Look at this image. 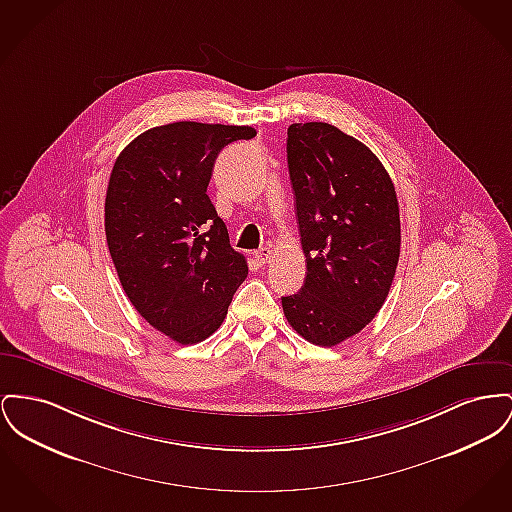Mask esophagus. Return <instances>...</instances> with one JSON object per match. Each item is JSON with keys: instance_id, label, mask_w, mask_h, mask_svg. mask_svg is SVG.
<instances>
[{"instance_id": "34e87169", "label": "esophagus", "mask_w": 512, "mask_h": 512, "mask_svg": "<svg viewBox=\"0 0 512 512\" xmlns=\"http://www.w3.org/2000/svg\"><path fill=\"white\" fill-rule=\"evenodd\" d=\"M255 257H257V261L261 263V265H267V263H271L272 259V249L271 247H261L257 253H255Z\"/></svg>"}]
</instances>
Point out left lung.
<instances>
[{
	"label": "left lung",
	"mask_w": 512,
	"mask_h": 512,
	"mask_svg": "<svg viewBox=\"0 0 512 512\" xmlns=\"http://www.w3.org/2000/svg\"><path fill=\"white\" fill-rule=\"evenodd\" d=\"M286 152L307 274L282 309L307 342L331 348L371 323L389 296L398 199L381 160L331 123H292Z\"/></svg>",
	"instance_id": "obj_1"
}]
</instances>
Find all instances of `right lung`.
<instances>
[{
  "label": "right lung",
  "mask_w": 512,
  "mask_h": 512,
  "mask_svg": "<svg viewBox=\"0 0 512 512\" xmlns=\"http://www.w3.org/2000/svg\"><path fill=\"white\" fill-rule=\"evenodd\" d=\"M255 135L249 125L176 121L141 133L112 168L104 226L123 292L180 344L222 325L247 276L207 187L220 151Z\"/></svg>",
  "instance_id": "obj_1"
}]
</instances>
